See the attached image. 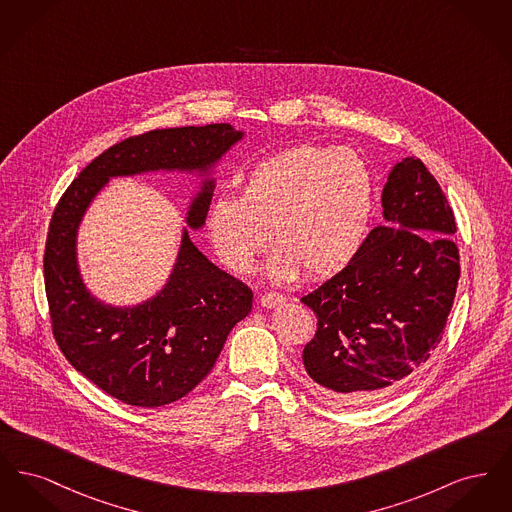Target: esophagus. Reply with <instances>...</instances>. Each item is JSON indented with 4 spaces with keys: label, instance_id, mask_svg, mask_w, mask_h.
Instances as JSON below:
<instances>
[{
    "label": "esophagus",
    "instance_id": "34e87169",
    "mask_svg": "<svg viewBox=\"0 0 512 512\" xmlns=\"http://www.w3.org/2000/svg\"><path fill=\"white\" fill-rule=\"evenodd\" d=\"M259 303H261V307L274 309V307H278V305H282V303H284V297H282L280 293H261V295H259Z\"/></svg>",
    "mask_w": 512,
    "mask_h": 512
}]
</instances>
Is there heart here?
Instances as JSON below:
<instances>
[{"label": "heart", "mask_w": 512, "mask_h": 512, "mask_svg": "<svg viewBox=\"0 0 512 512\" xmlns=\"http://www.w3.org/2000/svg\"><path fill=\"white\" fill-rule=\"evenodd\" d=\"M374 211V176L349 147L299 146L257 163L242 195L220 194L205 217L220 263L247 274L274 236L268 274L293 280L305 268L328 278L363 249ZM273 234H269V228Z\"/></svg>", "instance_id": "obj_1"}]
</instances>
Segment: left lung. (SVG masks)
Instances as JSON below:
<instances>
[{
    "label": "left lung",
    "mask_w": 512,
    "mask_h": 512,
    "mask_svg": "<svg viewBox=\"0 0 512 512\" xmlns=\"http://www.w3.org/2000/svg\"><path fill=\"white\" fill-rule=\"evenodd\" d=\"M382 219L349 267L301 297L318 318L305 370L353 407L384 399L430 359L461 276L453 211L420 159L391 167Z\"/></svg>",
    "instance_id": "1"
}]
</instances>
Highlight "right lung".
Returning <instances> with one entry per match:
<instances>
[{"label":"right lung","instance_id":"1","mask_svg":"<svg viewBox=\"0 0 512 512\" xmlns=\"http://www.w3.org/2000/svg\"><path fill=\"white\" fill-rule=\"evenodd\" d=\"M245 130L230 124L153 130L109 147L59 199L44 255L53 336L69 363L126 405L163 407L188 395L211 372L230 330L253 307V293L215 267L192 242L205 226L222 157ZM155 171L196 180L168 282L140 304L113 306L92 293L77 263V232L113 177Z\"/></svg>","mask_w":512,"mask_h":512}]
</instances>
